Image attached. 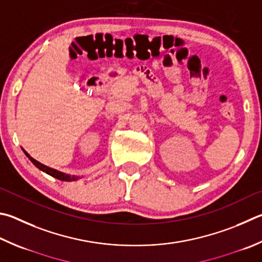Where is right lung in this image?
I'll return each mask as SVG.
<instances>
[{"mask_svg": "<svg viewBox=\"0 0 262 262\" xmlns=\"http://www.w3.org/2000/svg\"><path fill=\"white\" fill-rule=\"evenodd\" d=\"M24 152H25V155L28 157V159H30L32 163L36 166L37 168L41 169L42 172H45V173H47L48 175H50V177H52V178H56V179H58L60 181H68V182H69V181H75V180L79 179V177H71V175H69V174L61 173V172H59V170H56L54 168H50V167H48V166L41 164L37 160H35L34 158H32V157L28 155L25 150H24Z\"/></svg>", "mask_w": 262, "mask_h": 262, "instance_id": "add662e5", "label": "right lung"}]
</instances>
